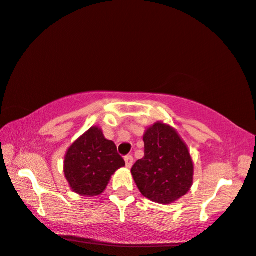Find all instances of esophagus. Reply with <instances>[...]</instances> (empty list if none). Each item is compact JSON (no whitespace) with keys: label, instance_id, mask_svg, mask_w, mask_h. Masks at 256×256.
I'll list each match as a JSON object with an SVG mask.
<instances>
[{"label":"esophagus","instance_id":"34e87169","mask_svg":"<svg viewBox=\"0 0 256 256\" xmlns=\"http://www.w3.org/2000/svg\"><path fill=\"white\" fill-rule=\"evenodd\" d=\"M125 163H126V167L131 168L132 164H134V158L131 155H128L125 158Z\"/></svg>","mask_w":256,"mask_h":256}]
</instances>
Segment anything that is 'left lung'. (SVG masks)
Listing matches in <instances>:
<instances>
[{"label":"left lung","instance_id":"obj_1","mask_svg":"<svg viewBox=\"0 0 256 256\" xmlns=\"http://www.w3.org/2000/svg\"><path fill=\"white\" fill-rule=\"evenodd\" d=\"M143 140L144 158L131 169L142 194L158 204H172L187 194L193 184L194 163L178 131L156 122L144 132Z\"/></svg>","mask_w":256,"mask_h":256}]
</instances>
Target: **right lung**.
I'll return each mask as SVG.
<instances>
[{"instance_id": "1", "label": "right lung", "mask_w": 256, "mask_h": 256, "mask_svg": "<svg viewBox=\"0 0 256 256\" xmlns=\"http://www.w3.org/2000/svg\"><path fill=\"white\" fill-rule=\"evenodd\" d=\"M124 166L116 144L104 138L98 126L80 136L64 156V175L70 188L84 196H100L112 175Z\"/></svg>"}]
</instances>
